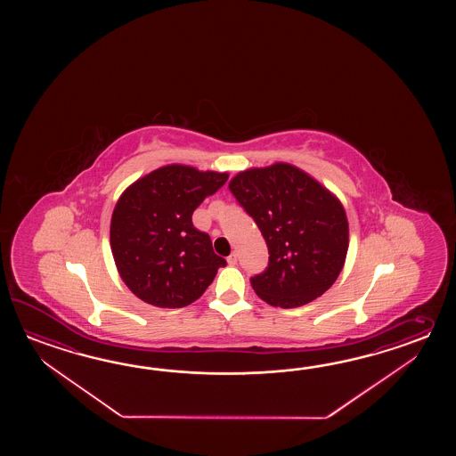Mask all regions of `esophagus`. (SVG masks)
Returning a JSON list of instances; mask_svg holds the SVG:
<instances>
[{
	"label": "esophagus",
	"instance_id": "34e87169",
	"mask_svg": "<svg viewBox=\"0 0 456 456\" xmlns=\"http://www.w3.org/2000/svg\"><path fill=\"white\" fill-rule=\"evenodd\" d=\"M228 264H230V265H236V264H238V254H236V252H232V254L228 256Z\"/></svg>",
	"mask_w": 456,
	"mask_h": 456
}]
</instances>
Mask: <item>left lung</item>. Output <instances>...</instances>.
Masks as SVG:
<instances>
[{
	"instance_id": "1",
	"label": "left lung",
	"mask_w": 456,
	"mask_h": 456,
	"mask_svg": "<svg viewBox=\"0 0 456 456\" xmlns=\"http://www.w3.org/2000/svg\"><path fill=\"white\" fill-rule=\"evenodd\" d=\"M230 191L251 215L269 248L267 269L252 277L261 300L298 308L339 277L349 249V222L339 199L297 166L241 171Z\"/></svg>"
}]
</instances>
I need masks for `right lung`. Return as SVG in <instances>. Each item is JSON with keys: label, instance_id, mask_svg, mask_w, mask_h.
Instances as JSON below:
<instances>
[{"label": "right lung", "instance_id": "1", "mask_svg": "<svg viewBox=\"0 0 456 456\" xmlns=\"http://www.w3.org/2000/svg\"><path fill=\"white\" fill-rule=\"evenodd\" d=\"M228 173L167 165L136 179L117 200L110 218V249L130 291L158 308H183L200 298L226 265L210 236L192 224L205 197Z\"/></svg>", "mask_w": 456, "mask_h": 456}]
</instances>
